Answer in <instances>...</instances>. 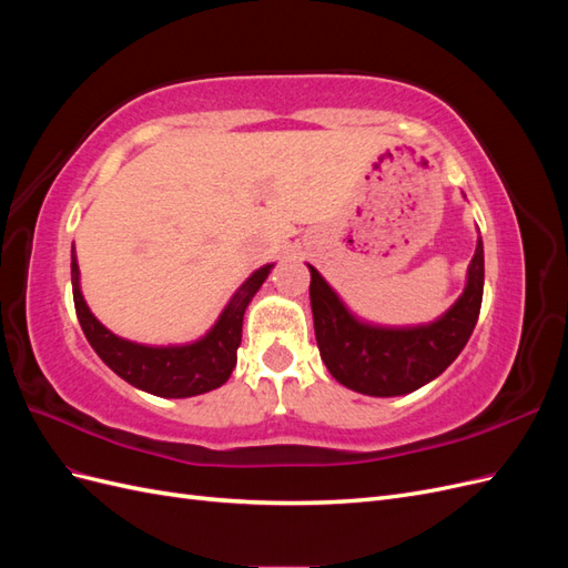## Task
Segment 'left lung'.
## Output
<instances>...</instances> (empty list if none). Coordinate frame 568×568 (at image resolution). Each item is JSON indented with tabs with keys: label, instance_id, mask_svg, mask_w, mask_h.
Listing matches in <instances>:
<instances>
[{
	"label": "left lung",
	"instance_id": "1",
	"mask_svg": "<svg viewBox=\"0 0 568 568\" xmlns=\"http://www.w3.org/2000/svg\"><path fill=\"white\" fill-rule=\"evenodd\" d=\"M311 267V305L322 363L351 390L393 398L434 382L467 346L484 301V242L467 270V286L450 311L417 326H382L348 311L322 274Z\"/></svg>",
	"mask_w": 568,
	"mask_h": 568
}]
</instances>
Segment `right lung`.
Masks as SVG:
<instances>
[{
    "mask_svg": "<svg viewBox=\"0 0 568 568\" xmlns=\"http://www.w3.org/2000/svg\"><path fill=\"white\" fill-rule=\"evenodd\" d=\"M274 265L257 267L236 288V294L220 313L217 322L201 338L182 346H144L109 332L84 303L80 291V267L75 246L71 248V282L78 322L94 353L128 384L159 398H192L209 393L230 379L242 343L244 313L251 298L263 286Z\"/></svg>",
    "mask_w": 568,
    "mask_h": 568,
    "instance_id": "1",
    "label": "right lung"
}]
</instances>
